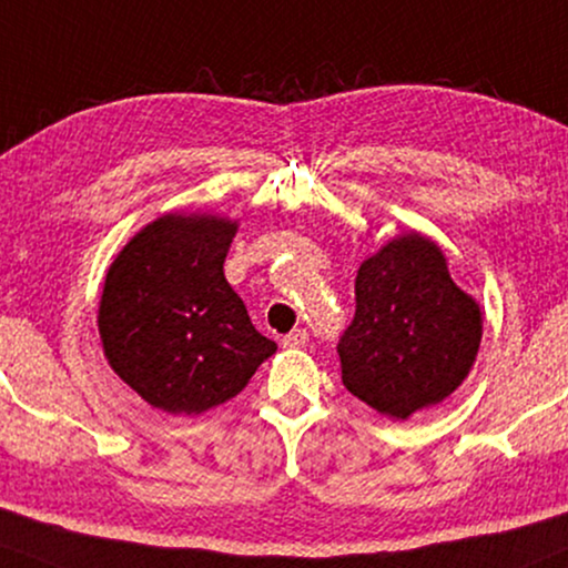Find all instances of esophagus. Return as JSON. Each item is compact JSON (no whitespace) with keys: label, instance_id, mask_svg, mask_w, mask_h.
<instances>
[{"label":"esophagus","instance_id":"1","mask_svg":"<svg viewBox=\"0 0 568 568\" xmlns=\"http://www.w3.org/2000/svg\"><path fill=\"white\" fill-rule=\"evenodd\" d=\"M306 343H308V333H306V329H301V327L293 329V333H288V335L283 337V346L285 348H304Z\"/></svg>","mask_w":568,"mask_h":568}]
</instances>
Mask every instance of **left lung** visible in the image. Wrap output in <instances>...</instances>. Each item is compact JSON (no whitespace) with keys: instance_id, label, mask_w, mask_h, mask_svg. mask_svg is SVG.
Wrapping results in <instances>:
<instances>
[{"instance_id":"left-lung-1","label":"left lung","mask_w":568,"mask_h":568,"mask_svg":"<svg viewBox=\"0 0 568 568\" xmlns=\"http://www.w3.org/2000/svg\"><path fill=\"white\" fill-rule=\"evenodd\" d=\"M479 341L483 312L450 280L440 246L396 235L358 267L356 314L337 343L343 385L375 412L408 419L464 383Z\"/></svg>"}]
</instances>
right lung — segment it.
I'll use <instances>...</instances> for the list:
<instances>
[{
	"instance_id": "add662e5",
	"label": "right lung",
	"mask_w": 568,
	"mask_h": 568,
	"mask_svg": "<svg viewBox=\"0 0 568 568\" xmlns=\"http://www.w3.org/2000/svg\"><path fill=\"white\" fill-rule=\"evenodd\" d=\"M235 231L239 222L217 214H162L106 272L99 301L104 356L160 412L191 416L225 404L277 351L225 280Z\"/></svg>"
}]
</instances>
